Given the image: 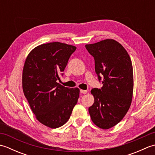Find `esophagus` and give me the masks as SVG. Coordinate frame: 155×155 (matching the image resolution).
<instances>
[{"instance_id": "34e87169", "label": "esophagus", "mask_w": 155, "mask_h": 155, "mask_svg": "<svg viewBox=\"0 0 155 155\" xmlns=\"http://www.w3.org/2000/svg\"><path fill=\"white\" fill-rule=\"evenodd\" d=\"M80 92H81V93L83 94H85L87 93V91H86V90H81Z\"/></svg>"}]
</instances>
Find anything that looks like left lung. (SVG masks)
I'll list each match as a JSON object with an SVG mask.
<instances>
[{
  "label": "left lung",
  "instance_id": "1",
  "mask_svg": "<svg viewBox=\"0 0 155 155\" xmlns=\"http://www.w3.org/2000/svg\"><path fill=\"white\" fill-rule=\"evenodd\" d=\"M85 47L94 57L95 72L103 84L101 88L91 90L94 102L88 112L95 125L108 129L123 119L131 104L132 62L125 48L113 39L86 45Z\"/></svg>",
  "mask_w": 155,
  "mask_h": 155
}]
</instances>
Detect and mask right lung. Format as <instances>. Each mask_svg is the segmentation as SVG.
<instances>
[{
  "label": "right lung",
  "instance_id": "add662e5",
  "mask_svg": "<svg viewBox=\"0 0 155 155\" xmlns=\"http://www.w3.org/2000/svg\"><path fill=\"white\" fill-rule=\"evenodd\" d=\"M76 49L72 45L49 42L32 49L25 62V96L37 119L51 128L67 123L79 97L78 88L64 87L57 83Z\"/></svg>",
  "mask_w": 155,
  "mask_h": 155
}]
</instances>
